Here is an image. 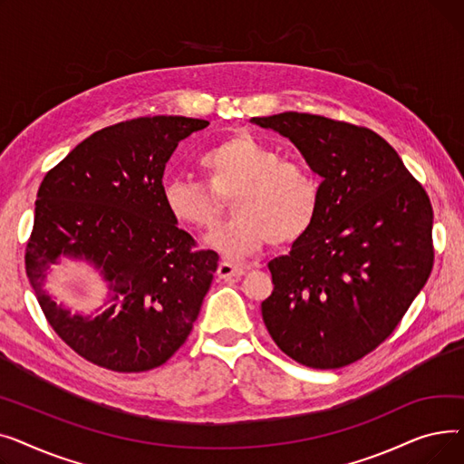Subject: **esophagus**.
Instances as JSON below:
<instances>
[{
  "instance_id": "esophagus-1",
  "label": "esophagus",
  "mask_w": 464,
  "mask_h": 464,
  "mask_svg": "<svg viewBox=\"0 0 464 464\" xmlns=\"http://www.w3.org/2000/svg\"><path fill=\"white\" fill-rule=\"evenodd\" d=\"M218 278H240L242 275H246V269L245 266H238V265H233L229 261H222L218 265V271H216Z\"/></svg>"
}]
</instances>
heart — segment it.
Here are the masks:
<instances>
[{
  "instance_id": "heart-1",
  "label": "heart",
  "mask_w": 464,
  "mask_h": 464,
  "mask_svg": "<svg viewBox=\"0 0 464 464\" xmlns=\"http://www.w3.org/2000/svg\"><path fill=\"white\" fill-rule=\"evenodd\" d=\"M198 167L210 191L191 180L170 179L161 186L169 216L189 231H210L231 198L233 222L207 238V246L240 259L301 240L315 222L322 188L312 170L250 133H235L199 156Z\"/></svg>"
}]
</instances>
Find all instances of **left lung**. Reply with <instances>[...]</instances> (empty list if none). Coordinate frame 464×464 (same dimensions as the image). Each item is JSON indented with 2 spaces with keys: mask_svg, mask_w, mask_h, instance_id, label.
<instances>
[{
  "mask_svg": "<svg viewBox=\"0 0 464 464\" xmlns=\"http://www.w3.org/2000/svg\"><path fill=\"white\" fill-rule=\"evenodd\" d=\"M295 144L324 180L310 231L269 263L261 303L278 348L312 369H338L395 331L432 269V207L378 133L325 116L252 118Z\"/></svg>",
  "mask_w": 464,
  "mask_h": 464,
  "instance_id": "8db88e82",
  "label": "left lung"
}]
</instances>
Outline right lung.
<instances>
[{"label":"right lung","mask_w":464,"mask_h":464,"mask_svg":"<svg viewBox=\"0 0 464 464\" xmlns=\"http://www.w3.org/2000/svg\"><path fill=\"white\" fill-rule=\"evenodd\" d=\"M208 126L186 116L137 118L95 131L43 179L26 275L48 324L79 355L116 372L163 364L184 343L218 269L161 201L179 142ZM82 262L104 304L72 313L44 285L56 264Z\"/></svg>","instance_id":"obj_1"}]
</instances>
